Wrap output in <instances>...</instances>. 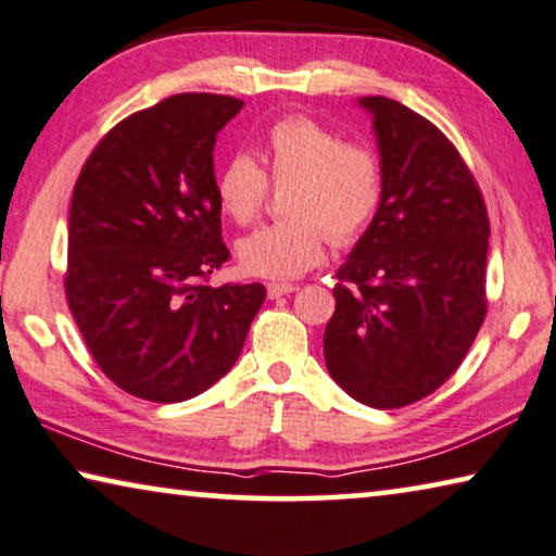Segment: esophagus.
<instances>
[{
  "label": "esophagus",
  "instance_id": "obj_1",
  "mask_svg": "<svg viewBox=\"0 0 556 556\" xmlns=\"http://www.w3.org/2000/svg\"><path fill=\"white\" fill-rule=\"evenodd\" d=\"M296 285H287V281H271V285H267V294H269V300H279V296H285V294H292V292H296Z\"/></svg>",
  "mask_w": 556,
  "mask_h": 556
}]
</instances>
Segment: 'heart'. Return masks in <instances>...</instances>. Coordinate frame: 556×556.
Wrapping results in <instances>:
<instances>
[{"mask_svg": "<svg viewBox=\"0 0 556 556\" xmlns=\"http://www.w3.org/2000/svg\"><path fill=\"white\" fill-rule=\"evenodd\" d=\"M271 185L287 187L281 210L237 242L247 275L267 279L300 277L321 262L327 239L350 247L367 235L384 202V164L377 149L344 142L327 124L304 114L277 119L264 135L262 167L250 154L227 156L214 177L219 210L235 225H250Z\"/></svg>", "mask_w": 556, "mask_h": 556, "instance_id": "1", "label": "heart"}]
</instances>
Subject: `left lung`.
Segmentation results:
<instances>
[{"label": "left lung", "instance_id": "obj_1", "mask_svg": "<svg viewBox=\"0 0 556 556\" xmlns=\"http://www.w3.org/2000/svg\"><path fill=\"white\" fill-rule=\"evenodd\" d=\"M359 106L375 124L384 202L337 271L325 359L352 400L396 409L442 387L482 327L490 217L432 122L387 97Z\"/></svg>", "mask_w": 556, "mask_h": 556}]
</instances>
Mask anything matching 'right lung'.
<instances>
[{
    "label": "right lung",
    "mask_w": 556,
    "mask_h": 556,
    "mask_svg": "<svg viewBox=\"0 0 556 556\" xmlns=\"http://www.w3.org/2000/svg\"><path fill=\"white\" fill-rule=\"evenodd\" d=\"M244 102L187 92L129 114L79 172L64 292L87 350L124 392L185 402L219 382L267 296L210 287L229 260L214 144Z\"/></svg>",
    "instance_id": "right-lung-1"
}]
</instances>
